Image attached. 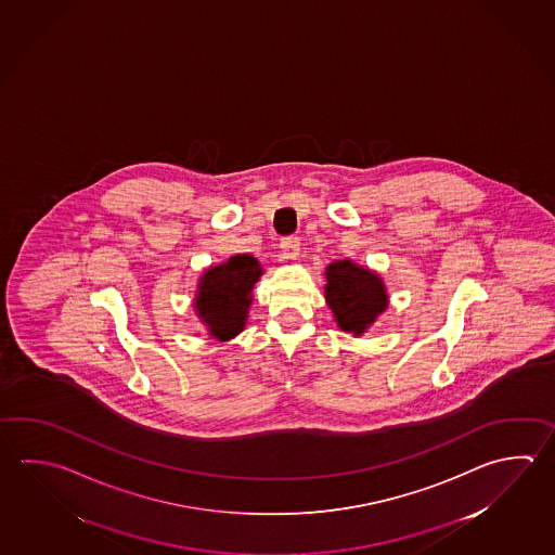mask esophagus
<instances>
[{
	"instance_id": "1",
	"label": "esophagus",
	"mask_w": 555,
	"mask_h": 555,
	"mask_svg": "<svg viewBox=\"0 0 555 555\" xmlns=\"http://www.w3.org/2000/svg\"><path fill=\"white\" fill-rule=\"evenodd\" d=\"M299 246H301V242H299L297 236H285V238H282L280 248H282L283 260H295L299 256Z\"/></svg>"
}]
</instances>
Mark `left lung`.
<instances>
[{
  "mask_svg": "<svg viewBox=\"0 0 555 555\" xmlns=\"http://www.w3.org/2000/svg\"><path fill=\"white\" fill-rule=\"evenodd\" d=\"M326 282L324 297L336 323L346 333L362 334L387 307L382 280L350 260L331 263L326 268Z\"/></svg>",
  "mask_w": 555,
  "mask_h": 555,
  "instance_id": "8db88e82",
  "label": "left lung"
}]
</instances>
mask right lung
<instances>
[{
	"mask_svg": "<svg viewBox=\"0 0 555 555\" xmlns=\"http://www.w3.org/2000/svg\"><path fill=\"white\" fill-rule=\"evenodd\" d=\"M260 275V262L250 254L231 256L203 273L195 309L215 338L229 340L244 328L250 293Z\"/></svg>",
	"mask_w": 555,
	"mask_h": 555,
	"instance_id": "right-lung-1",
	"label": "right lung"
}]
</instances>
